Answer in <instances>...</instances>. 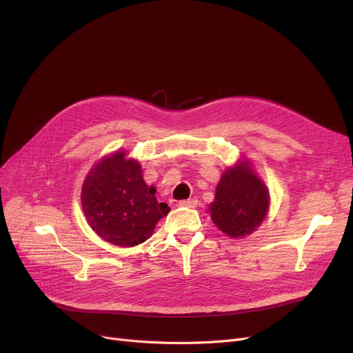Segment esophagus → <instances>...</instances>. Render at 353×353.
<instances>
[{"label": "esophagus", "mask_w": 353, "mask_h": 353, "mask_svg": "<svg viewBox=\"0 0 353 353\" xmlns=\"http://www.w3.org/2000/svg\"><path fill=\"white\" fill-rule=\"evenodd\" d=\"M197 200L196 199H189V200H181L180 201V206H183V208H190V209H194V208H197Z\"/></svg>", "instance_id": "obj_1"}]
</instances>
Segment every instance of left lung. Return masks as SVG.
<instances>
[{
    "label": "left lung",
    "mask_w": 353,
    "mask_h": 353,
    "mask_svg": "<svg viewBox=\"0 0 353 353\" xmlns=\"http://www.w3.org/2000/svg\"><path fill=\"white\" fill-rule=\"evenodd\" d=\"M270 206L265 181L249 160H239L220 177L209 213L213 223L229 237L252 234L263 223Z\"/></svg>",
    "instance_id": "left-lung-1"
}]
</instances>
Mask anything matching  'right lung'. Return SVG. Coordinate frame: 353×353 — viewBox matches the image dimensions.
Here are the masks:
<instances>
[{"mask_svg": "<svg viewBox=\"0 0 353 353\" xmlns=\"http://www.w3.org/2000/svg\"><path fill=\"white\" fill-rule=\"evenodd\" d=\"M87 223L105 242L120 248L137 246L150 237L170 208L147 186L141 165L119 150L91 167L81 188Z\"/></svg>", "mask_w": 353, "mask_h": 353, "instance_id": "right-lung-1", "label": "right lung"}]
</instances>
